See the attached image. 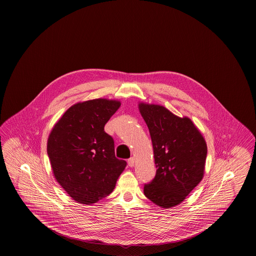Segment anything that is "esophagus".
<instances>
[{"mask_svg": "<svg viewBox=\"0 0 256 256\" xmlns=\"http://www.w3.org/2000/svg\"><path fill=\"white\" fill-rule=\"evenodd\" d=\"M134 163H135V158H130L128 160V164L130 167H134Z\"/></svg>", "mask_w": 256, "mask_h": 256, "instance_id": "1", "label": "esophagus"}]
</instances>
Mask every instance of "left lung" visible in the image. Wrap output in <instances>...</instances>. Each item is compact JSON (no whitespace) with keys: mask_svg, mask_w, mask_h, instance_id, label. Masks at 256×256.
Segmentation results:
<instances>
[{"mask_svg":"<svg viewBox=\"0 0 256 256\" xmlns=\"http://www.w3.org/2000/svg\"><path fill=\"white\" fill-rule=\"evenodd\" d=\"M150 134L156 174L144 194L162 208L178 206L204 174L206 142L188 117H178L159 104L139 102Z\"/></svg>","mask_w":256,"mask_h":256,"instance_id":"obj_1","label":"left lung"}]
</instances>
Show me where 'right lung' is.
Returning <instances> with one entry per match:
<instances>
[{
  "mask_svg": "<svg viewBox=\"0 0 256 256\" xmlns=\"http://www.w3.org/2000/svg\"><path fill=\"white\" fill-rule=\"evenodd\" d=\"M121 102L95 98L78 102L62 115L48 138L47 152L56 182L74 200L92 204L110 195L126 166L115 158L104 132Z\"/></svg>",
  "mask_w": 256,
  "mask_h": 256,
  "instance_id": "obj_1",
  "label": "right lung"
}]
</instances>
